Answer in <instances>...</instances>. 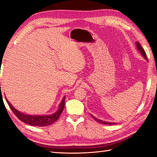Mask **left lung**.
Wrapping results in <instances>:
<instances>
[{"mask_svg":"<svg viewBox=\"0 0 157 157\" xmlns=\"http://www.w3.org/2000/svg\"><path fill=\"white\" fill-rule=\"evenodd\" d=\"M136 48H137L138 50H139V51L140 52V54L142 55V56L144 57L145 59L147 60V55H146V53L145 52L144 49L143 48L142 46H140V44L139 43V42H136ZM91 117H92L93 118H94V120H95L97 122H98V123H100L101 124H116V123H108V122H106V121H103L102 120H100V119L96 118H95V117H94V116L91 115Z\"/></svg>","mask_w":157,"mask_h":157,"instance_id":"8db88e82","label":"left lung"}]
</instances>
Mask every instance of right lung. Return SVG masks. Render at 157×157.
<instances>
[{
	"mask_svg": "<svg viewBox=\"0 0 157 157\" xmlns=\"http://www.w3.org/2000/svg\"><path fill=\"white\" fill-rule=\"evenodd\" d=\"M7 104L9 105L10 109L13 111L16 116L23 123L26 124H30V125L33 126H37V127H46L48 125H50V124L54 123L55 121L58 120L61 114H62L63 108L65 106V97L62 100L59 105V108H58L57 111L56 112L54 113L51 115H28V114H25L23 113H21L20 111L16 109L13 107V106L10 104L7 99H6Z\"/></svg>",
	"mask_w": 157,
	"mask_h": 157,
	"instance_id": "add662e5",
	"label": "right lung"
}]
</instances>
